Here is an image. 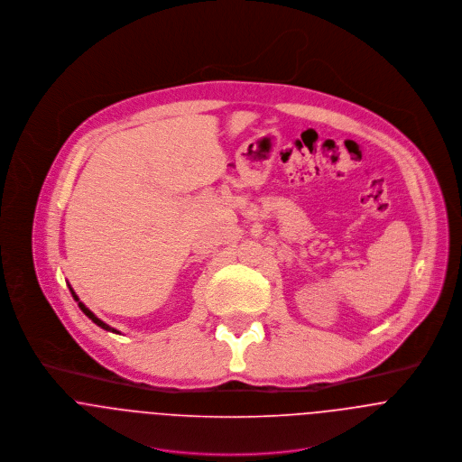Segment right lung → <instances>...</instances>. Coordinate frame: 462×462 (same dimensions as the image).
<instances>
[{
  "mask_svg": "<svg viewBox=\"0 0 462 462\" xmlns=\"http://www.w3.org/2000/svg\"><path fill=\"white\" fill-rule=\"evenodd\" d=\"M67 285H69V283H67ZM69 291H70V294H72L74 301L78 303V307L81 308V311H83V313H85V315H87V317H88V319H90V320H92L94 324H97L99 328H103V329H106V331H111V333H116V335H120V331H118V329H115V328H111L109 324H106V322H104V320H101V319H99V317H97V315H96V313H94V311H92L90 308L85 307V305H83V303L79 301L78 294L74 292V289H72L70 285H69Z\"/></svg>",
  "mask_w": 462,
  "mask_h": 462,
  "instance_id": "1",
  "label": "right lung"
}]
</instances>
